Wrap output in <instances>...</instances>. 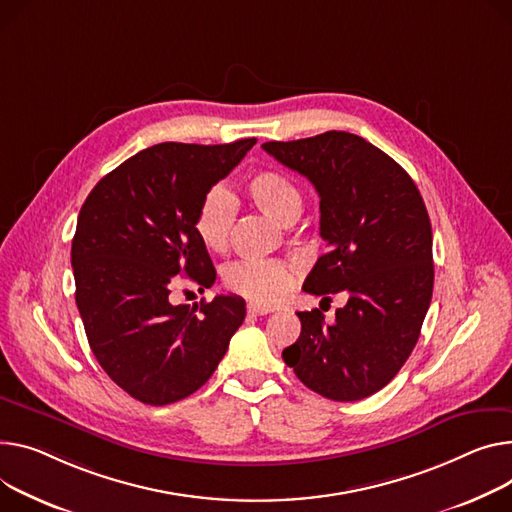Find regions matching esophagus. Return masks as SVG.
<instances>
[{
    "label": "esophagus",
    "mask_w": 512,
    "mask_h": 512,
    "mask_svg": "<svg viewBox=\"0 0 512 512\" xmlns=\"http://www.w3.org/2000/svg\"><path fill=\"white\" fill-rule=\"evenodd\" d=\"M271 311H274V309H271V306H265V304H259V302H249L247 304V313L249 315H267Z\"/></svg>",
    "instance_id": "obj_1"
}]
</instances>
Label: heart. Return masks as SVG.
<instances>
[{
	"label": "heart",
	"mask_w": 512,
	"mask_h": 512,
	"mask_svg": "<svg viewBox=\"0 0 512 512\" xmlns=\"http://www.w3.org/2000/svg\"><path fill=\"white\" fill-rule=\"evenodd\" d=\"M247 197L253 206L274 218L282 226H290L302 212V189L286 173L265 168L249 177ZM236 218V199L222 187H212L201 197L195 214V232L201 245L222 253L230 243V234ZM296 267L278 259H245L236 261L224 271L226 286L255 302L274 304L294 284Z\"/></svg>",
	"instance_id": "heart-1"
}]
</instances>
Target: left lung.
<instances>
[{
  "instance_id": "8db88e82",
  "label": "left lung",
  "mask_w": 512,
  "mask_h": 512,
  "mask_svg": "<svg viewBox=\"0 0 512 512\" xmlns=\"http://www.w3.org/2000/svg\"><path fill=\"white\" fill-rule=\"evenodd\" d=\"M309 179L319 197L321 255L302 290L348 302L331 323L296 313L300 337L284 362L311 391L358 401L381 391L410 358L432 300V226L412 177L348 131L261 146Z\"/></svg>"
}]
</instances>
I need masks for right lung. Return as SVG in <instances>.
Wrapping results in <instances>:
<instances>
[{"label":"right lung","instance_id":"obj_1","mask_svg":"<svg viewBox=\"0 0 512 512\" xmlns=\"http://www.w3.org/2000/svg\"><path fill=\"white\" fill-rule=\"evenodd\" d=\"M255 144H156L102 177L84 201L72 241L76 304L92 354L133 399L166 405L195 393L245 321L241 296L193 309L168 296L175 276L199 290L216 282L195 214Z\"/></svg>","mask_w":512,"mask_h":512}]
</instances>
